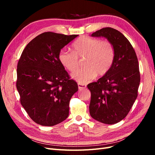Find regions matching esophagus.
Returning a JSON list of instances; mask_svg holds the SVG:
<instances>
[{
  "label": "esophagus",
  "mask_w": 155,
  "mask_h": 155,
  "mask_svg": "<svg viewBox=\"0 0 155 155\" xmlns=\"http://www.w3.org/2000/svg\"><path fill=\"white\" fill-rule=\"evenodd\" d=\"M78 88L79 90H83V89H85L86 88L87 86L85 85H84V84H81V83H78Z\"/></svg>",
  "instance_id": "34e87169"
}]
</instances>
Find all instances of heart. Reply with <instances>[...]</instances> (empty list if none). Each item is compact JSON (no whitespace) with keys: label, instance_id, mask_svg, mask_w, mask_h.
Masks as SVG:
<instances>
[{"label":"heart","instance_id":"heart-1","mask_svg":"<svg viewBox=\"0 0 155 155\" xmlns=\"http://www.w3.org/2000/svg\"><path fill=\"white\" fill-rule=\"evenodd\" d=\"M115 50L109 41H100L90 37H79L72 45V51L61 49L59 52V62L68 71L74 72L79 66V59H83L84 68L72 74V78L81 84L92 81L97 76L106 74L112 66Z\"/></svg>","mask_w":155,"mask_h":155}]
</instances>
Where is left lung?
Returning <instances> with one entry per match:
<instances>
[{
	"label": "left lung",
	"mask_w": 155,
	"mask_h": 155,
	"mask_svg": "<svg viewBox=\"0 0 155 155\" xmlns=\"http://www.w3.org/2000/svg\"><path fill=\"white\" fill-rule=\"evenodd\" d=\"M91 36L105 37L110 41L115 57L109 71L87 85L91 92L89 112L100 122L114 124L125 118L138 96L140 82L138 58L129 40L117 30L104 28Z\"/></svg>",
	"instance_id": "8db88e82"
}]
</instances>
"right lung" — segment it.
Listing matches in <instances>:
<instances>
[{
  "label": "right lung",
  "mask_w": 155,
  "mask_h": 155,
  "mask_svg": "<svg viewBox=\"0 0 155 155\" xmlns=\"http://www.w3.org/2000/svg\"><path fill=\"white\" fill-rule=\"evenodd\" d=\"M78 36L43 33L26 45L18 60L16 86L21 104L37 124L54 126L67 118L70 100L78 86L58 54Z\"/></svg>",
  "instance_id": "add662e5"
}]
</instances>
